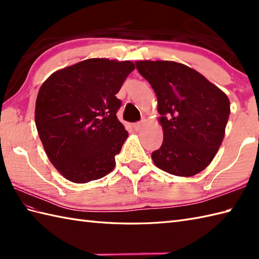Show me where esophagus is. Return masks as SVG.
Instances as JSON below:
<instances>
[{
    "label": "esophagus",
    "instance_id": "1",
    "mask_svg": "<svg viewBox=\"0 0 259 259\" xmlns=\"http://www.w3.org/2000/svg\"><path fill=\"white\" fill-rule=\"evenodd\" d=\"M145 124H146V120L144 119V120H141V121H139V122H136V123L134 124V128H135V130H137V131H139V130H141L142 128H144V126H145Z\"/></svg>",
    "mask_w": 259,
    "mask_h": 259
}]
</instances>
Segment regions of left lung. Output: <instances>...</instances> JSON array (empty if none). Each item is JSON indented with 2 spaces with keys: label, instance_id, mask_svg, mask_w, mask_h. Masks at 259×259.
Returning <instances> with one entry per match:
<instances>
[{
  "label": "left lung",
  "instance_id": "left-lung-1",
  "mask_svg": "<svg viewBox=\"0 0 259 259\" xmlns=\"http://www.w3.org/2000/svg\"><path fill=\"white\" fill-rule=\"evenodd\" d=\"M138 72L158 99L163 141L151 153L158 168L191 177L211 162L230 113L228 97L205 76L174 61H138Z\"/></svg>",
  "mask_w": 259,
  "mask_h": 259
}]
</instances>
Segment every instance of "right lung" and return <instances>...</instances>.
Returning a JSON list of instances; mask_svg holds the SVG:
<instances>
[{
    "mask_svg": "<svg viewBox=\"0 0 259 259\" xmlns=\"http://www.w3.org/2000/svg\"><path fill=\"white\" fill-rule=\"evenodd\" d=\"M135 70L130 61L88 59L49 76L38 90L35 124L47 155L76 184L111 172L128 133L115 95Z\"/></svg>",
    "mask_w": 259,
    "mask_h": 259,
    "instance_id": "obj_1",
    "label": "right lung"
}]
</instances>
